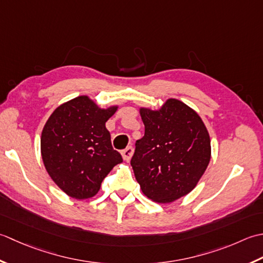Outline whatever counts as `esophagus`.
<instances>
[{
  "instance_id": "34e87169",
  "label": "esophagus",
  "mask_w": 263,
  "mask_h": 263,
  "mask_svg": "<svg viewBox=\"0 0 263 263\" xmlns=\"http://www.w3.org/2000/svg\"><path fill=\"white\" fill-rule=\"evenodd\" d=\"M133 154H134L133 146H128L124 149V151H121V155H122V158H124L125 161H129L133 157Z\"/></svg>"
}]
</instances>
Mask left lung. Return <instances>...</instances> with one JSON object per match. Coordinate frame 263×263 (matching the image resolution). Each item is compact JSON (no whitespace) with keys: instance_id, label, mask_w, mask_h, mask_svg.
<instances>
[{"instance_id":"obj_1","label":"left lung","mask_w":263,"mask_h":263,"mask_svg":"<svg viewBox=\"0 0 263 263\" xmlns=\"http://www.w3.org/2000/svg\"><path fill=\"white\" fill-rule=\"evenodd\" d=\"M144 136L130 164L144 195L158 203L180 199L199 183L211 159L204 122L183 102L169 99L159 110L139 109Z\"/></svg>"}]
</instances>
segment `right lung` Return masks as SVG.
<instances>
[{"instance_id":"right-lung-1","label":"right lung","mask_w":263,"mask_h":263,"mask_svg":"<svg viewBox=\"0 0 263 263\" xmlns=\"http://www.w3.org/2000/svg\"><path fill=\"white\" fill-rule=\"evenodd\" d=\"M118 106L101 109L88 96L53 111L43 128L41 153L47 174L67 195L84 200L98 194L112 168L122 162L105 122Z\"/></svg>"}]
</instances>
